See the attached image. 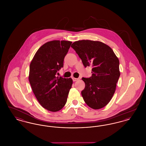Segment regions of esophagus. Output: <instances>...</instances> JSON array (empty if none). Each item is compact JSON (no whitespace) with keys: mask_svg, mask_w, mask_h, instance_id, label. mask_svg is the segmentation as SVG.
Wrapping results in <instances>:
<instances>
[{"mask_svg":"<svg viewBox=\"0 0 146 146\" xmlns=\"http://www.w3.org/2000/svg\"><path fill=\"white\" fill-rule=\"evenodd\" d=\"M72 79H73V82H76V80H78L79 79L78 78H72Z\"/></svg>","mask_w":146,"mask_h":146,"instance_id":"esophagus-1","label":"esophagus"}]
</instances>
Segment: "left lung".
<instances>
[{"mask_svg": "<svg viewBox=\"0 0 146 146\" xmlns=\"http://www.w3.org/2000/svg\"><path fill=\"white\" fill-rule=\"evenodd\" d=\"M71 47L85 67H92L91 76L82 78L85 84L82 91L85 102L94 110L104 107L111 100L120 74L118 57L109 46L99 41L78 40Z\"/></svg>", "mask_w": 146, "mask_h": 146, "instance_id": "left-lung-1", "label": "left lung"}]
</instances>
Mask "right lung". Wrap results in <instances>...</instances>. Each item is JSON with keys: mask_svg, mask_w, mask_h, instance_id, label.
Here are the masks:
<instances>
[{"mask_svg": "<svg viewBox=\"0 0 146 146\" xmlns=\"http://www.w3.org/2000/svg\"><path fill=\"white\" fill-rule=\"evenodd\" d=\"M72 42L52 40L45 43L30 64L28 78L32 89L39 103L49 111H58L67 102L73 80L56 74L63 67Z\"/></svg>", "mask_w": 146, "mask_h": 146, "instance_id": "right-lung-1", "label": "right lung"}]
</instances>
